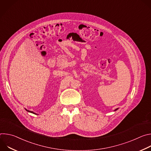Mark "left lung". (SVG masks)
<instances>
[{
  "label": "left lung",
  "instance_id": "left-lung-1",
  "mask_svg": "<svg viewBox=\"0 0 151 151\" xmlns=\"http://www.w3.org/2000/svg\"><path fill=\"white\" fill-rule=\"evenodd\" d=\"M117 109H115V111H116V110H117Z\"/></svg>",
  "mask_w": 151,
  "mask_h": 151
}]
</instances>
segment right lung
Instances as JSON below:
<instances>
[{
	"label": "right lung",
	"instance_id": "1",
	"mask_svg": "<svg viewBox=\"0 0 151 151\" xmlns=\"http://www.w3.org/2000/svg\"><path fill=\"white\" fill-rule=\"evenodd\" d=\"M26 111H28V112H31V113H33V114H35V113H34V112H31V111H27V109H26Z\"/></svg>",
	"mask_w": 151,
	"mask_h": 151
}]
</instances>
